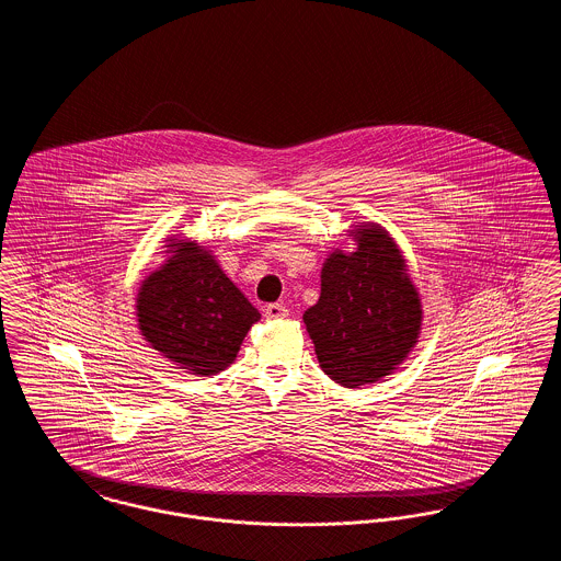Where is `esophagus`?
Returning <instances> with one entry per match:
<instances>
[{
	"label": "esophagus",
	"mask_w": 561,
	"mask_h": 561,
	"mask_svg": "<svg viewBox=\"0 0 561 561\" xmlns=\"http://www.w3.org/2000/svg\"><path fill=\"white\" fill-rule=\"evenodd\" d=\"M288 309H286V305H282V302H271L265 307V318L267 320H284V318H288Z\"/></svg>",
	"instance_id": "34e87169"
}]
</instances>
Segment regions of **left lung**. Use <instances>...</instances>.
<instances>
[{
    "label": "left lung",
    "mask_w": 561,
    "mask_h": 561,
    "mask_svg": "<svg viewBox=\"0 0 561 561\" xmlns=\"http://www.w3.org/2000/svg\"><path fill=\"white\" fill-rule=\"evenodd\" d=\"M355 238V252L325 259L320 300L302 316L321 370L348 389L393 373L423 321L398 243L378 225H362Z\"/></svg>",
    "instance_id": "8db88e82"
}]
</instances>
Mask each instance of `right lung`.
I'll list each match as a JSON object with an SVG mask.
<instances>
[{
	"instance_id": "add662e5",
	"label": "right lung",
	"mask_w": 561,
	"mask_h": 561,
	"mask_svg": "<svg viewBox=\"0 0 561 561\" xmlns=\"http://www.w3.org/2000/svg\"><path fill=\"white\" fill-rule=\"evenodd\" d=\"M172 256L136 298L138 328L163 357L191 374L225 370L261 313L195 241L170 243Z\"/></svg>"
}]
</instances>
